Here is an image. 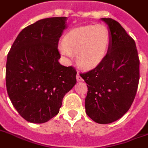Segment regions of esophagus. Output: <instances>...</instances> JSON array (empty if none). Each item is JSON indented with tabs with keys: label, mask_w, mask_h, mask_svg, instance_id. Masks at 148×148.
Listing matches in <instances>:
<instances>
[{
	"label": "esophagus",
	"mask_w": 148,
	"mask_h": 148,
	"mask_svg": "<svg viewBox=\"0 0 148 148\" xmlns=\"http://www.w3.org/2000/svg\"><path fill=\"white\" fill-rule=\"evenodd\" d=\"M77 81H83V78L81 77V76H80L79 73L77 74Z\"/></svg>",
	"instance_id": "obj_1"
}]
</instances>
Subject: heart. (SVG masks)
I'll return each instance as SVG.
<instances>
[{"mask_svg": "<svg viewBox=\"0 0 148 148\" xmlns=\"http://www.w3.org/2000/svg\"><path fill=\"white\" fill-rule=\"evenodd\" d=\"M59 46L62 55L71 59L73 53L77 54L82 67L90 68L97 66L108 53L111 34L104 25H89L71 30L64 35Z\"/></svg>", "mask_w": 148, "mask_h": 148, "instance_id": "1", "label": "heart"}]
</instances>
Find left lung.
Segmentation results:
<instances>
[{
	"instance_id": "8db88e82",
	"label": "left lung",
	"mask_w": 148,
	"mask_h": 148,
	"mask_svg": "<svg viewBox=\"0 0 148 148\" xmlns=\"http://www.w3.org/2000/svg\"><path fill=\"white\" fill-rule=\"evenodd\" d=\"M108 25L111 43L105 59L80 76L86 83V113L95 123L108 124L121 118L135 99L139 81V58L135 40L118 22Z\"/></svg>"
}]
</instances>
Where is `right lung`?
Wrapping results in <instances>:
<instances>
[{"label": "right lung", "instance_id": "right-lung-1", "mask_svg": "<svg viewBox=\"0 0 148 148\" xmlns=\"http://www.w3.org/2000/svg\"><path fill=\"white\" fill-rule=\"evenodd\" d=\"M66 17L40 19L17 36L7 55L6 86L25 120L43 123L59 114L64 95L76 84L77 71L59 62L58 43Z\"/></svg>", "mask_w": 148, "mask_h": 148}]
</instances>
